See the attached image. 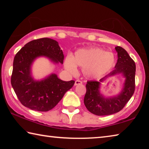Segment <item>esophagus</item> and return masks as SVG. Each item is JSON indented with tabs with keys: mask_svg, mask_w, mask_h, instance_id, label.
I'll list each match as a JSON object with an SVG mask.
<instances>
[{
	"mask_svg": "<svg viewBox=\"0 0 149 149\" xmlns=\"http://www.w3.org/2000/svg\"><path fill=\"white\" fill-rule=\"evenodd\" d=\"M82 84V81L80 80H76L75 81V85H81Z\"/></svg>",
	"mask_w": 149,
	"mask_h": 149,
	"instance_id": "1",
	"label": "esophagus"
}]
</instances>
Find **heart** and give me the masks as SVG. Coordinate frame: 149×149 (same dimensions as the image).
<instances>
[{
	"label": "heart",
	"instance_id": "1",
	"mask_svg": "<svg viewBox=\"0 0 149 149\" xmlns=\"http://www.w3.org/2000/svg\"><path fill=\"white\" fill-rule=\"evenodd\" d=\"M115 64L116 57L112 52L95 47L77 50L74 56H67L64 62L65 68L68 71L75 74L77 73V66H79L88 78L102 77L110 72Z\"/></svg>",
	"mask_w": 149,
	"mask_h": 149
}]
</instances>
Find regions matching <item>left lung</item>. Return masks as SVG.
<instances>
[{"instance_id": "8db88e82", "label": "left lung", "mask_w": 149, "mask_h": 149, "mask_svg": "<svg viewBox=\"0 0 149 149\" xmlns=\"http://www.w3.org/2000/svg\"><path fill=\"white\" fill-rule=\"evenodd\" d=\"M118 60L115 69L104 77L97 81H88L84 104L87 109L97 116H107L117 113L122 109L135 91V64L127 51L121 47H116ZM122 74L125 78L122 91L112 97H104L100 93V83L109 77Z\"/></svg>"}]
</instances>
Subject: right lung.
<instances>
[{
  "instance_id": "1",
  "label": "right lung",
  "mask_w": 149,
  "mask_h": 149,
  "mask_svg": "<svg viewBox=\"0 0 149 149\" xmlns=\"http://www.w3.org/2000/svg\"><path fill=\"white\" fill-rule=\"evenodd\" d=\"M39 57H46L55 64H63L64 58L58 42L55 40H33L25 45L14 57L11 84L24 107L39 112H47L60 102L75 81H64L56 74H50L41 80L35 79L31 67Z\"/></svg>"
}]
</instances>
